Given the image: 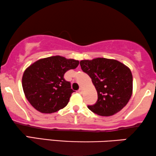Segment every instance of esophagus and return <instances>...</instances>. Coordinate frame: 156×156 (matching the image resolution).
Instances as JSON below:
<instances>
[{"mask_svg":"<svg viewBox=\"0 0 156 156\" xmlns=\"http://www.w3.org/2000/svg\"><path fill=\"white\" fill-rule=\"evenodd\" d=\"M78 92L80 93V94H82V92H83V89H82V88H80V89H79Z\"/></svg>","mask_w":156,"mask_h":156,"instance_id":"esophagus-1","label":"esophagus"}]
</instances>
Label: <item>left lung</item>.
Here are the masks:
<instances>
[{
    "instance_id": "obj_1",
    "label": "left lung",
    "mask_w": 156,
    "mask_h": 156,
    "mask_svg": "<svg viewBox=\"0 0 156 156\" xmlns=\"http://www.w3.org/2000/svg\"><path fill=\"white\" fill-rule=\"evenodd\" d=\"M82 71L92 79L98 92V101L88 105L93 112L111 116L127 104L133 93V75L130 69L115 59L96 58L82 60Z\"/></svg>"
}]
</instances>
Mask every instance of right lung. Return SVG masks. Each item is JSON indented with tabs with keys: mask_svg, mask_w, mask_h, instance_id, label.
<instances>
[{
	"mask_svg": "<svg viewBox=\"0 0 156 156\" xmlns=\"http://www.w3.org/2000/svg\"><path fill=\"white\" fill-rule=\"evenodd\" d=\"M78 60L54 56L41 58L24 72L22 87L28 101L41 113H53L68 104L74 90L64 74L79 65Z\"/></svg>",
	"mask_w": 156,
	"mask_h": 156,
	"instance_id": "1",
	"label": "right lung"
}]
</instances>
